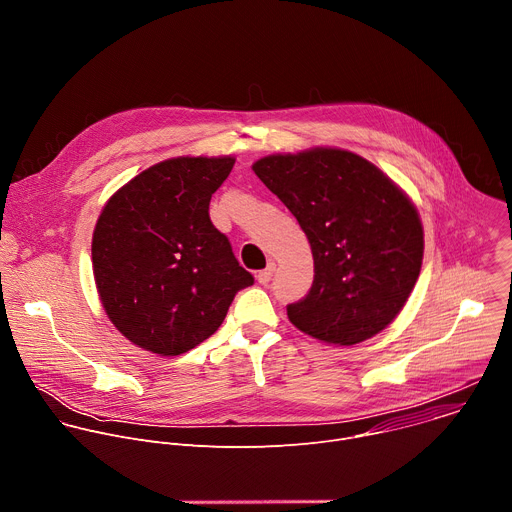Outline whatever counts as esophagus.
Returning a JSON list of instances; mask_svg holds the SVG:
<instances>
[{
    "label": "esophagus",
    "mask_w": 512,
    "mask_h": 512,
    "mask_svg": "<svg viewBox=\"0 0 512 512\" xmlns=\"http://www.w3.org/2000/svg\"><path fill=\"white\" fill-rule=\"evenodd\" d=\"M273 271H275V263H267V267L265 269H261L259 273H257V281L259 283H269L271 281V277H273Z\"/></svg>",
    "instance_id": "1"
}]
</instances>
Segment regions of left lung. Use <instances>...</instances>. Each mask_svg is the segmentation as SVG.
Wrapping results in <instances>:
<instances>
[{"mask_svg": "<svg viewBox=\"0 0 512 512\" xmlns=\"http://www.w3.org/2000/svg\"><path fill=\"white\" fill-rule=\"evenodd\" d=\"M253 172L298 218L314 255V283L287 306L289 322L338 346L385 330L421 271L423 227L409 196L375 164L338 148L273 154Z\"/></svg>", "mask_w": 512, "mask_h": 512, "instance_id": "1", "label": "left lung"}]
</instances>
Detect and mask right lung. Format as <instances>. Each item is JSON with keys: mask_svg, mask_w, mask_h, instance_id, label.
Segmentation results:
<instances>
[{"mask_svg": "<svg viewBox=\"0 0 512 512\" xmlns=\"http://www.w3.org/2000/svg\"><path fill=\"white\" fill-rule=\"evenodd\" d=\"M235 158L180 156L121 186L93 233V273L113 326L135 346L178 356L223 324L235 294L253 285L208 204Z\"/></svg>", "mask_w": 512, "mask_h": 512, "instance_id": "obj_1", "label": "right lung"}]
</instances>
